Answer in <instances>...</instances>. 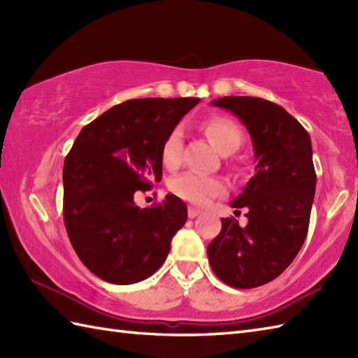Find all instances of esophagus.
<instances>
[{
    "label": "esophagus",
    "instance_id": "34e87169",
    "mask_svg": "<svg viewBox=\"0 0 358 358\" xmlns=\"http://www.w3.org/2000/svg\"><path fill=\"white\" fill-rule=\"evenodd\" d=\"M200 214H201V210L196 209V208H189V209H187L189 218H195V217H199Z\"/></svg>",
    "mask_w": 358,
    "mask_h": 358
}]
</instances>
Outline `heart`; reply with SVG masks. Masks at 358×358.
Segmentation results:
<instances>
[{
  "label": "heart",
  "mask_w": 358,
  "mask_h": 358,
  "mask_svg": "<svg viewBox=\"0 0 358 358\" xmlns=\"http://www.w3.org/2000/svg\"><path fill=\"white\" fill-rule=\"evenodd\" d=\"M204 132L209 136L212 144L223 155L232 154L241 144V131L232 120L212 118L203 124ZM183 150V131L175 127L166 136L162 146V162L166 167L178 166ZM171 191L186 201L194 204H206L215 196L226 192V185L220 178L206 177L196 172H185L171 181Z\"/></svg>",
  "instance_id": "heart-1"
}]
</instances>
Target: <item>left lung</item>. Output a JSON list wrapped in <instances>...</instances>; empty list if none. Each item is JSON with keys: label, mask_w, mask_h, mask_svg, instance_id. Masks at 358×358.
<instances>
[{"label": "left lung", "mask_w": 358, "mask_h": 358, "mask_svg": "<svg viewBox=\"0 0 358 358\" xmlns=\"http://www.w3.org/2000/svg\"><path fill=\"white\" fill-rule=\"evenodd\" d=\"M212 106L237 115L252 138L255 173L232 208L248 209V224L222 218L209 243L215 275L250 289L277 278L306 240L317 175L310 136L281 106L255 96H222Z\"/></svg>", "instance_id": "obj_1"}]
</instances>
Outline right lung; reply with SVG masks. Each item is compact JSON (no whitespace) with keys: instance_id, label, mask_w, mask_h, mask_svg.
I'll return each instance as SVG.
<instances>
[{"instance_id":"1","label":"right lung","mask_w":358,"mask_h":358,"mask_svg":"<svg viewBox=\"0 0 358 358\" xmlns=\"http://www.w3.org/2000/svg\"><path fill=\"white\" fill-rule=\"evenodd\" d=\"M199 98H136L81 129L63 167V217L86 268L113 285L150 277L164 263L187 208L167 194L138 208L134 195L163 175L162 146Z\"/></svg>"}]
</instances>
